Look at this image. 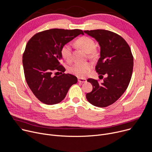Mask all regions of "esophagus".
I'll return each mask as SVG.
<instances>
[{
	"instance_id": "34e87169",
	"label": "esophagus",
	"mask_w": 152,
	"mask_h": 152,
	"mask_svg": "<svg viewBox=\"0 0 152 152\" xmlns=\"http://www.w3.org/2000/svg\"><path fill=\"white\" fill-rule=\"evenodd\" d=\"M78 82H82V83H84L86 82V79H84V78H80L78 77Z\"/></svg>"
}]
</instances>
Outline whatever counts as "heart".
I'll use <instances>...</instances> for the list:
<instances>
[{
  "label": "heart",
  "mask_w": 152,
  "mask_h": 152,
  "mask_svg": "<svg viewBox=\"0 0 152 152\" xmlns=\"http://www.w3.org/2000/svg\"><path fill=\"white\" fill-rule=\"evenodd\" d=\"M75 44L80 49L89 54L90 56H95L96 52L94 50L95 42L90 37H81L77 39ZM60 55L62 58L67 62H70L72 58V48L70 45H64L61 49ZM92 68V65L88 62H76L70 66L69 72L77 77H84Z\"/></svg>",
  "instance_id": "b5f03b06"
}]
</instances>
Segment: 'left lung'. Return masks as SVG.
<instances>
[{"label":"left lung","instance_id":"1","mask_svg":"<svg viewBox=\"0 0 152 152\" xmlns=\"http://www.w3.org/2000/svg\"><path fill=\"white\" fill-rule=\"evenodd\" d=\"M83 32L99 42L100 57L95 69L102 79L103 75L106 76L101 83L94 79H87L93 85V90L86 97L93 105L104 107L115 102L126 90L132 75L134 57L120 35L103 29Z\"/></svg>","mask_w":152,"mask_h":152}]
</instances>
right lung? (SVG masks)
Instances as JSON below:
<instances>
[{"instance_id": "obj_1", "label": "right lung", "mask_w": 152, "mask_h": 152, "mask_svg": "<svg viewBox=\"0 0 152 152\" xmlns=\"http://www.w3.org/2000/svg\"><path fill=\"white\" fill-rule=\"evenodd\" d=\"M80 34L83 35L80 29H51L35 34L28 41L23 55L25 76L33 94L43 103L61 102L77 83L75 76L62 73L66 69L60 62V50ZM56 71L61 72V75H53Z\"/></svg>"}]
</instances>
